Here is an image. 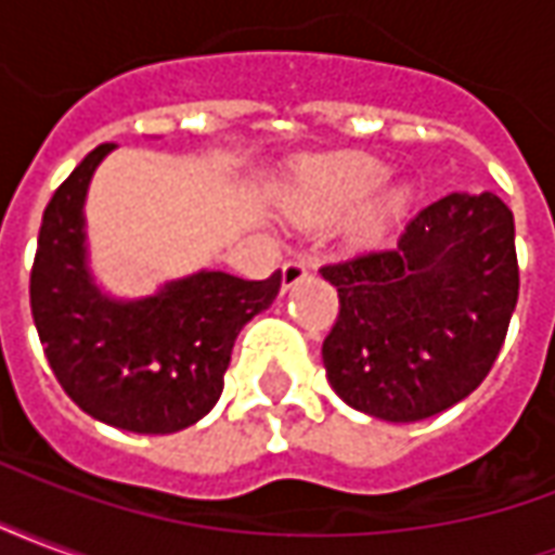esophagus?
Returning a JSON list of instances; mask_svg holds the SVG:
<instances>
[{"mask_svg":"<svg viewBox=\"0 0 555 555\" xmlns=\"http://www.w3.org/2000/svg\"><path fill=\"white\" fill-rule=\"evenodd\" d=\"M306 273H309V264H306L302 258H291V261L282 264V285L291 288V285H297Z\"/></svg>","mask_w":555,"mask_h":555,"instance_id":"obj_1","label":"esophagus"}]
</instances>
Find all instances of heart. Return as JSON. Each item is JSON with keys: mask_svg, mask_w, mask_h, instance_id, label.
<instances>
[{"mask_svg": "<svg viewBox=\"0 0 555 555\" xmlns=\"http://www.w3.org/2000/svg\"><path fill=\"white\" fill-rule=\"evenodd\" d=\"M389 181V166L372 154H336L306 163L291 183V214L302 222L324 225L362 205L374 190ZM408 210V190H389L365 205L350 222L357 241L374 243Z\"/></svg>", "mask_w": 555, "mask_h": 555, "instance_id": "obj_1", "label": "heart"}]
</instances>
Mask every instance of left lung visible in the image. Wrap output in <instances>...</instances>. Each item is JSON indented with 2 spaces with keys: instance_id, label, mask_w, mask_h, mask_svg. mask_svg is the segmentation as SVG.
Masks as SVG:
<instances>
[{
  "instance_id": "1",
  "label": "left lung",
  "mask_w": 555,
  "mask_h": 555,
  "mask_svg": "<svg viewBox=\"0 0 555 555\" xmlns=\"http://www.w3.org/2000/svg\"><path fill=\"white\" fill-rule=\"evenodd\" d=\"M338 318L324 338L336 396L386 422L454 408L500 357L520 270L514 217L493 193L442 195L392 249L321 267Z\"/></svg>"
}]
</instances>
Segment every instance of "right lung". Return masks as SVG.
Returning <instances> with one entry per match:
<instances>
[{"label": "right lung", "instance_id": "obj_1", "mask_svg": "<svg viewBox=\"0 0 555 555\" xmlns=\"http://www.w3.org/2000/svg\"><path fill=\"white\" fill-rule=\"evenodd\" d=\"M113 147H94L43 210L31 318L55 380L79 410L133 434H175L217 404L234 338L276 300L282 273L249 282L202 270L142 300L101 294L86 261L82 205Z\"/></svg>", "mask_w": 555, "mask_h": 555}]
</instances>
